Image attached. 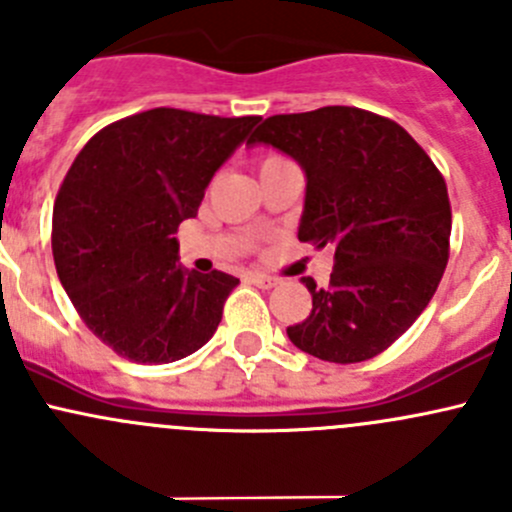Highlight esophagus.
Returning a JSON list of instances; mask_svg holds the SVG:
<instances>
[{
    "label": "esophagus",
    "mask_w": 512,
    "mask_h": 512,
    "mask_svg": "<svg viewBox=\"0 0 512 512\" xmlns=\"http://www.w3.org/2000/svg\"><path fill=\"white\" fill-rule=\"evenodd\" d=\"M250 280L255 282L257 287H265V289H270V287H277V285H280V277L265 275V272H250Z\"/></svg>",
    "instance_id": "1"
}]
</instances>
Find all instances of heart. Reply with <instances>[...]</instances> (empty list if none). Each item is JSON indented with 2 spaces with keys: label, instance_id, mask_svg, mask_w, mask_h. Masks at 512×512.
<instances>
[{
  "label": "heart",
  "instance_id": "b5f03b06",
  "mask_svg": "<svg viewBox=\"0 0 512 512\" xmlns=\"http://www.w3.org/2000/svg\"><path fill=\"white\" fill-rule=\"evenodd\" d=\"M272 160H282V158H267V160H265V163H272Z\"/></svg>",
  "mask_w": 512,
  "mask_h": 512
}]
</instances>
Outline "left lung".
<instances>
[{
	"instance_id": "8db88e82",
	"label": "left lung",
	"mask_w": 512,
	"mask_h": 512,
	"mask_svg": "<svg viewBox=\"0 0 512 512\" xmlns=\"http://www.w3.org/2000/svg\"><path fill=\"white\" fill-rule=\"evenodd\" d=\"M247 143L297 160L307 178L297 237L337 247L327 289L302 277L312 312L287 327L289 342L334 364L381 354L416 322L446 270L443 175L399 123L352 106L270 116Z\"/></svg>"
}]
</instances>
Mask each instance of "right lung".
<instances>
[{"label":"right lung","instance_id":"add662e5","mask_svg":"<svg viewBox=\"0 0 512 512\" xmlns=\"http://www.w3.org/2000/svg\"><path fill=\"white\" fill-rule=\"evenodd\" d=\"M260 116L151 108L98 131L61 183L51 220L59 280L86 327L138 364L198 352L237 277L178 262L175 232Z\"/></svg>","mask_w":512,"mask_h":512}]
</instances>
